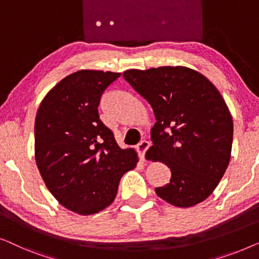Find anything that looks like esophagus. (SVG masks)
Returning <instances> with one entry per match:
<instances>
[{
	"instance_id": "1",
	"label": "esophagus",
	"mask_w": 259,
	"mask_h": 259,
	"mask_svg": "<svg viewBox=\"0 0 259 259\" xmlns=\"http://www.w3.org/2000/svg\"><path fill=\"white\" fill-rule=\"evenodd\" d=\"M149 147H150V143H149L148 141H142L140 144L137 145V151H138V154H140V157L143 159L144 158V155H145V152H147V150L149 149Z\"/></svg>"
}]
</instances>
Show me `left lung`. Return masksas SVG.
<instances>
[{
	"instance_id": "1",
	"label": "left lung",
	"mask_w": 259,
	"mask_h": 259,
	"mask_svg": "<svg viewBox=\"0 0 259 259\" xmlns=\"http://www.w3.org/2000/svg\"><path fill=\"white\" fill-rule=\"evenodd\" d=\"M123 77L154 110V145L147 159L170 167L156 188L171 205L190 207L212 194L230 162L234 122L224 98L201 72L187 67L130 69Z\"/></svg>"
}]
</instances>
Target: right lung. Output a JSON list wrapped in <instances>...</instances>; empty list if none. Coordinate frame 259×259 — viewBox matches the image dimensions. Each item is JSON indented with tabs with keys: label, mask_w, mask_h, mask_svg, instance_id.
<instances>
[{
	"label": "right lung",
	"mask_w": 259,
	"mask_h": 259,
	"mask_svg": "<svg viewBox=\"0 0 259 259\" xmlns=\"http://www.w3.org/2000/svg\"><path fill=\"white\" fill-rule=\"evenodd\" d=\"M119 72L78 70L46 95L35 119V159L48 190L78 214L100 212L138 162L98 115L101 96Z\"/></svg>",
	"instance_id": "obj_1"
}]
</instances>
